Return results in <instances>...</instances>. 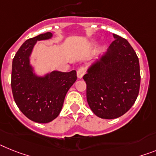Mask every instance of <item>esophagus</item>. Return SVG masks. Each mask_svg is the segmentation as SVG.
Returning a JSON list of instances; mask_svg holds the SVG:
<instances>
[{
    "instance_id": "obj_1",
    "label": "esophagus",
    "mask_w": 156,
    "mask_h": 156,
    "mask_svg": "<svg viewBox=\"0 0 156 156\" xmlns=\"http://www.w3.org/2000/svg\"><path fill=\"white\" fill-rule=\"evenodd\" d=\"M85 72H86V70H85L84 67H80L78 68V70H77V77L78 78H82L83 75L85 74Z\"/></svg>"
}]
</instances>
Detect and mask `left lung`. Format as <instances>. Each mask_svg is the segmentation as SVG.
Segmentation results:
<instances>
[{
  "instance_id": "obj_1",
  "label": "left lung",
  "mask_w": 156,
  "mask_h": 156,
  "mask_svg": "<svg viewBox=\"0 0 156 156\" xmlns=\"http://www.w3.org/2000/svg\"><path fill=\"white\" fill-rule=\"evenodd\" d=\"M114 41L86 70V98L94 114L115 119L127 112L138 96L140 85L136 54L125 39L113 34Z\"/></svg>"
}]
</instances>
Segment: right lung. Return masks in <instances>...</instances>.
I'll return each instance as SVG.
<instances>
[{
  "label": "right lung",
  "instance_id": "right-lung-1",
  "mask_svg": "<svg viewBox=\"0 0 156 156\" xmlns=\"http://www.w3.org/2000/svg\"><path fill=\"white\" fill-rule=\"evenodd\" d=\"M51 32L26 40L12 60L11 86L16 104L32 121L49 123L58 116L69 89L77 80L75 70H53L39 75L31 64L33 48L40 40L51 39Z\"/></svg>",
  "mask_w": 156,
  "mask_h": 156
}]
</instances>
